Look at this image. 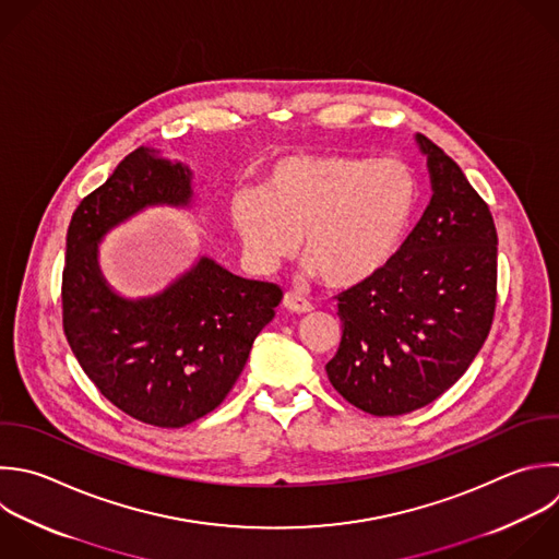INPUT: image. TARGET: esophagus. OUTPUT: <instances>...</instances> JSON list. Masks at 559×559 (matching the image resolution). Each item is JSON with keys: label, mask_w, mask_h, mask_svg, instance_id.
I'll return each instance as SVG.
<instances>
[{"label": "esophagus", "mask_w": 559, "mask_h": 559, "mask_svg": "<svg viewBox=\"0 0 559 559\" xmlns=\"http://www.w3.org/2000/svg\"><path fill=\"white\" fill-rule=\"evenodd\" d=\"M282 306L288 310V312H295V314H306V312H312V304L306 301L301 295L297 293H286L284 299H282Z\"/></svg>", "instance_id": "1"}]
</instances>
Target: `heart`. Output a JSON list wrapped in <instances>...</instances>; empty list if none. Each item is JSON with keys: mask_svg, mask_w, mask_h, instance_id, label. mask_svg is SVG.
<instances>
[{"mask_svg": "<svg viewBox=\"0 0 559 559\" xmlns=\"http://www.w3.org/2000/svg\"><path fill=\"white\" fill-rule=\"evenodd\" d=\"M417 199V179L400 159L286 155L264 170L260 190L231 197L229 218L258 271L290 258L299 238L306 273L345 290L391 264Z\"/></svg>", "mask_w": 559, "mask_h": 559, "instance_id": "obj_1", "label": "heart"}]
</instances>
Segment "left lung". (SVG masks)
I'll return each instance as SVG.
<instances>
[{
  "label": "left lung",
  "mask_w": 559,
  "mask_h": 559,
  "mask_svg": "<svg viewBox=\"0 0 559 559\" xmlns=\"http://www.w3.org/2000/svg\"><path fill=\"white\" fill-rule=\"evenodd\" d=\"M430 201L391 264L338 295L343 336L325 365L356 408L386 417L437 400L483 347L496 306V227L463 170L428 138Z\"/></svg>",
  "instance_id": "8db88e82"
}]
</instances>
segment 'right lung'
<instances>
[{"instance_id":"1","label":"right lung","mask_w":559,"mask_h":559,"mask_svg":"<svg viewBox=\"0 0 559 559\" xmlns=\"http://www.w3.org/2000/svg\"><path fill=\"white\" fill-rule=\"evenodd\" d=\"M194 173L138 148L85 197L68 229L63 328L83 371L127 415L181 428L214 411L242 373L282 290L199 255L164 290L124 297L100 269L109 231L151 207L192 210Z\"/></svg>"}]
</instances>
